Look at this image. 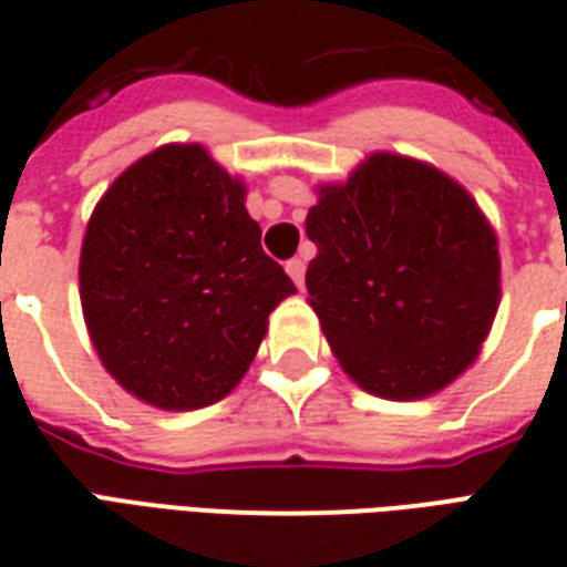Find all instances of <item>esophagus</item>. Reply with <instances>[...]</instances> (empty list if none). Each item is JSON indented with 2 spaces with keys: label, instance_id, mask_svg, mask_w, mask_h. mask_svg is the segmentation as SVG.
<instances>
[{
  "label": "esophagus",
  "instance_id": "esophagus-1",
  "mask_svg": "<svg viewBox=\"0 0 567 567\" xmlns=\"http://www.w3.org/2000/svg\"><path fill=\"white\" fill-rule=\"evenodd\" d=\"M287 271H289V278L296 280V287H298V289H305V271H307V262L301 260V257H292V260L287 262Z\"/></svg>",
  "mask_w": 567,
  "mask_h": 567
}]
</instances>
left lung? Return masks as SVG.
Wrapping results in <instances>:
<instances>
[{
  "instance_id": "8db88e82",
  "label": "left lung",
  "mask_w": 567,
  "mask_h": 567,
  "mask_svg": "<svg viewBox=\"0 0 567 567\" xmlns=\"http://www.w3.org/2000/svg\"><path fill=\"white\" fill-rule=\"evenodd\" d=\"M310 307L365 392L415 401L477 360L501 305L497 237L468 189L378 152L307 213Z\"/></svg>"
}]
</instances>
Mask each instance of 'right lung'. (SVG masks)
<instances>
[{
  "label": "right lung",
  "instance_id": "add662e5",
  "mask_svg": "<svg viewBox=\"0 0 567 567\" xmlns=\"http://www.w3.org/2000/svg\"><path fill=\"white\" fill-rule=\"evenodd\" d=\"M81 310L116 383L161 410L237 386L296 284L260 248L246 184L198 143L140 157L99 198L81 243Z\"/></svg>",
  "mask_w": 567,
  "mask_h": 567
}]
</instances>
